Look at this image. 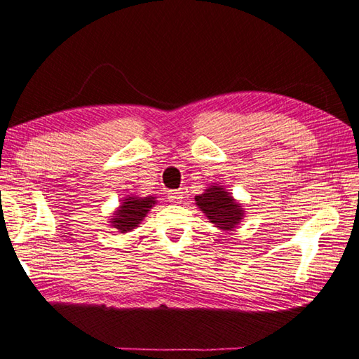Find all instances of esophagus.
Listing matches in <instances>:
<instances>
[{
	"mask_svg": "<svg viewBox=\"0 0 359 359\" xmlns=\"http://www.w3.org/2000/svg\"><path fill=\"white\" fill-rule=\"evenodd\" d=\"M184 196V192H183V189H178V191H170L168 194H167V198L172 203H180L181 201H183V197Z\"/></svg>",
	"mask_w": 359,
	"mask_h": 359,
	"instance_id": "34e87169",
	"label": "esophagus"
}]
</instances>
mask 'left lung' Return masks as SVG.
Here are the masks:
<instances>
[{"mask_svg": "<svg viewBox=\"0 0 359 359\" xmlns=\"http://www.w3.org/2000/svg\"><path fill=\"white\" fill-rule=\"evenodd\" d=\"M196 202L207 218L219 229H232L242 219L243 210L219 186L208 187L205 194L196 197Z\"/></svg>", "mask_w": 359, "mask_h": 359, "instance_id": "1", "label": "left lung"}]
</instances>
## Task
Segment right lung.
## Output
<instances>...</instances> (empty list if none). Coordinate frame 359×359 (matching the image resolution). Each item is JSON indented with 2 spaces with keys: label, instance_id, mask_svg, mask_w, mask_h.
<instances>
[{
  "label": "right lung",
  "instance_id": "add662e5",
  "mask_svg": "<svg viewBox=\"0 0 359 359\" xmlns=\"http://www.w3.org/2000/svg\"><path fill=\"white\" fill-rule=\"evenodd\" d=\"M122 203L124 205H121V208L114 213L116 216L113 218V226L119 229L121 232H127L143 221L146 213L156 203V201L154 197H128Z\"/></svg>",
  "mask_w": 359,
  "mask_h": 359
}]
</instances>
